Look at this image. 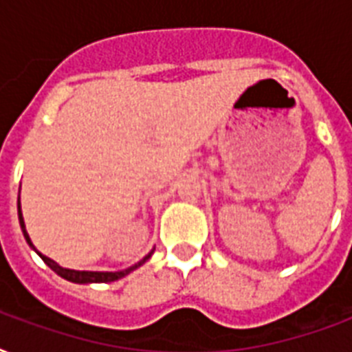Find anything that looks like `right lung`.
I'll return each mask as SVG.
<instances>
[{
	"mask_svg": "<svg viewBox=\"0 0 352 352\" xmlns=\"http://www.w3.org/2000/svg\"><path fill=\"white\" fill-rule=\"evenodd\" d=\"M18 217H19V225H21V230H23V235L25 239H27V243H29L32 248H34V245L30 243V237L29 234H27V230H25V223H23V217H21V210H19V201H18ZM36 250V248H34ZM38 252V250H36ZM40 254V252H38ZM151 254L153 252H149L148 256L144 257L142 261H138L137 265H133V267L126 268V270H122V272H85V270H69V268H63L60 267L58 263H54L52 259H49V257H45L43 254H40V257L45 261L47 267H51L54 272L58 274V276H62L63 279H67V281H73V283H107V281H117V279L124 278L126 274H129L131 270H135V268H138L142 263H146L151 257Z\"/></svg>",
	"mask_w": 352,
	"mask_h": 352,
	"instance_id": "1",
	"label": "right lung"
}]
</instances>
